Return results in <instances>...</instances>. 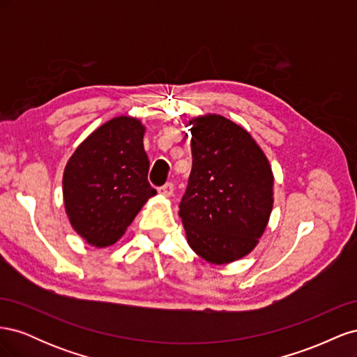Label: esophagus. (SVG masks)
I'll list each match as a JSON object with an SVG mask.
<instances>
[{
  "mask_svg": "<svg viewBox=\"0 0 357 357\" xmlns=\"http://www.w3.org/2000/svg\"><path fill=\"white\" fill-rule=\"evenodd\" d=\"M158 192L160 193L162 197L169 198V197L174 195V185H172V183H165L164 186H160V188L158 189Z\"/></svg>",
  "mask_w": 357,
  "mask_h": 357,
  "instance_id": "obj_1",
  "label": "esophagus"
}]
</instances>
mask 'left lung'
Listing matches in <instances>:
<instances>
[{
  "mask_svg": "<svg viewBox=\"0 0 357 357\" xmlns=\"http://www.w3.org/2000/svg\"><path fill=\"white\" fill-rule=\"evenodd\" d=\"M192 171L178 215L190 248L215 265L250 253L273 211L274 176L244 128L219 114L192 119Z\"/></svg>",
  "mask_w": 357,
  "mask_h": 357,
  "instance_id": "obj_1",
  "label": "left lung"
}]
</instances>
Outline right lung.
Masks as SVG:
<instances>
[{
  "label": "right lung",
  "mask_w": 357,
  "mask_h": 357,
  "mask_svg": "<svg viewBox=\"0 0 357 357\" xmlns=\"http://www.w3.org/2000/svg\"><path fill=\"white\" fill-rule=\"evenodd\" d=\"M146 128L121 116L105 122L75 149L63 171L70 223L95 247L114 244L156 190L147 181Z\"/></svg>",
  "instance_id": "add662e5"
}]
</instances>
